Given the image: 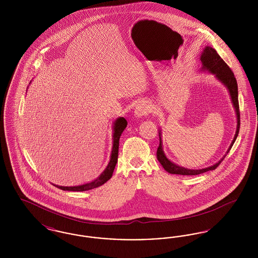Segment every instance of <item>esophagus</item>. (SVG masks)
<instances>
[{
	"mask_svg": "<svg viewBox=\"0 0 258 258\" xmlns=\"http://www.w3.org/2000/svg\"><path fill=\"white\" fill-rule=\"evenodd\" d=\"M149 113H151V108H150V106L148 105L145 101H142V102H140V103H138L136 105L135 110V114L136 117L141 118V117L147 115Z\"/></svg>",
	"mask_w": 258,
	"mask_h": 258,
	"instance_id": "1",
	"label": "esophagus"
}]
</instances>
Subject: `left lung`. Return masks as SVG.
Here are the masks:
<instances>
[{"label":"left lung","instance_id":"obj_1","mask_svg":"<svg viewBox=\"0 0 258 258\" xmlns=\"http://www.w3.org/2000/svg\"><path fill=\"white\" fill-rule=\"evenodd\" d=\"M200 60L202 62V70H206L209 71L210 73L215 74L216 77L221 80V82L226 86L228 89L229 93H230V97L231 100L233 103L234 108L236 111V115H237V130H236V134L234 136L233 141L230 145V147L228 149L227 153L230 151V149L233 146L234 142L238 136L239 134V130H240V109H239V100H238V85H237V80L234 76L233 72L231 71V69L227 66V63L223 61L221 58V56L218 54V52L212 47L207 46L205 49L203 50L202 55L200 57ZM160 146L158 148L157 151V157L158 160L160 161V164L162 165V167L171 174H177V175H198V174H202L204 172L210 171V170H214L216 169L220 164L223 159L226 157V155L221 159L219 162H217L216 164H214L213 166H210L204 169H199V170H192V169H187L181 167L179 165H176L175 163H173L172 161L168 160L163 152L162 149V144H161V139H160Z\"/></svg>","mask_w":258,"mask_h":258}]
</instances>
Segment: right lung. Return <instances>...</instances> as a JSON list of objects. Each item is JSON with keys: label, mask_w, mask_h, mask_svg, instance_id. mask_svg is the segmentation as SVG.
Here are the masks:
<instances>
[{"label": "right lung", "mask_w": 258, "mask_h": 258, "mask_svg": "<svg viewBox=\"0 0 258 258\" xmlns=\"http://www.w3.org/2000/svg\"><path fill=\"white\" fill-rule=\"evenodd\" d=\"M126 125H127V122L123 117H120L115 121V123H114V134H113V148H112V152H111L110 161H109L107 167L105 168V170L102 172L99 175V177H98L95 181H93L91 183L82 184V185H77V186H61V185H56V186L59 187L60 189H62V190L85 191V190L96 188L99 185L106 183L112 177V174H113V171L115 169L116 163L118 161L119 140H120L121 135H122V133H123V130L125 128Z\"/></svg>", "instance_id": "obj_1"}]
</instances>
